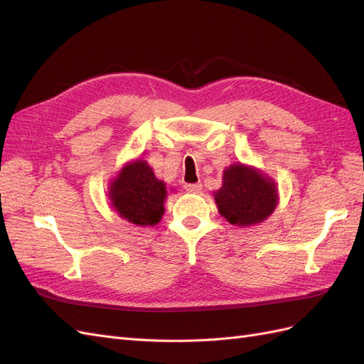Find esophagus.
<instances>
[{"mask_svg": "<svg viewBox=\"0 0 364 364\" xmlns=\"http://www.w3.org/2000/svg\"><path fill=\"white\" fill-rule=\"evenodd\" d=\"M202 190V183H185V191L199 193Z\"/></svg>", "mask_w": 364, "mask_h": 364, "instance_id": "1", "label": "esophagus"}]
</instances>
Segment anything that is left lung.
<instances>
[{
    "label": "left lung",
    "mask_w": 364,
    "mask_h": 364,
    "mask_svg": "<svg viewBox=\"0 0 364 364\" xmlns=\"http://www.w3.org/2000/svg\"><path fill=\"white\" fill-rule=\"evenodd\" d=\"M214 199L218 213L230 225L247 228L270 217L278 205V186L269 176L243 164L223 173V185Z\"/></svg>",
    "instance_id": "8db88e82"
}]
</instances>
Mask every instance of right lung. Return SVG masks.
<instances>
[{"mask_svg": "<svg viewBox=\"0 0 364 364\" xmlns=\"http://www.w3.org/2000/svg\"><path fill=\"white\" fill-rule=\"evenodd\" d=\"M109 199L121 218L136 226H155L164 215L167 186L146 161L127 162L109 186Z\"/></svg>", "mask_w": 364, "mask_h": 364, "instance_id": "obj_1", "label": "right lung"}]
</instances>
